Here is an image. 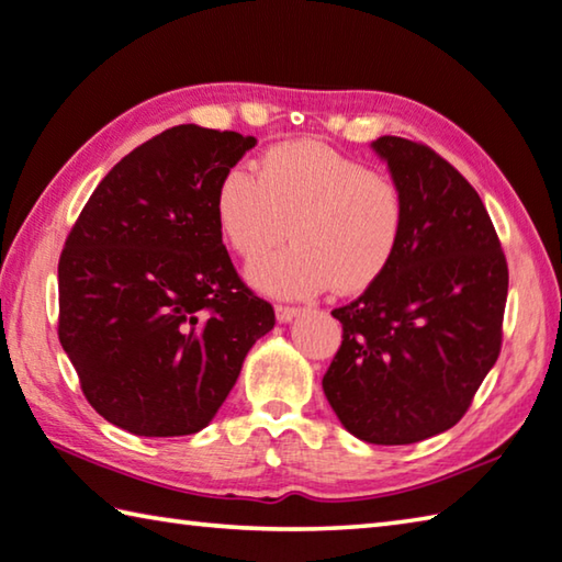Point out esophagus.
Wrapping results in <instances>:
<instances>
[{"label":"esophagus","mask_w":562,"mask_h":562,"mask_svg":"<svg viewBox=\"0 0 562 562\" xmlns=\"http://www.w3.org/2000/svg\"><path fill=\"white\" fill-rule=\"evenodd\" d=\"M297 314L300 307H292V304H274V316H278V322H292Z\"/></svg>","instance_id":"esophagus-1"}]
</instances>
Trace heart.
I'll list each match as a JSON object with an SVG mask.
<instances>
[{
  "instance_id": "b5f03b06",
  "label": "heart",
  "mask_w": 562,
  "mask_h": 562,
  "mask_svg": "<svg viewBox=\"0 0 562 562\" xmlns=\"http://www.w3.org/2000/svg\"><path fill=\"white\" fill-rule=\"evenodd\" d=\"M226 246L255 262L294 238L288 250L250 268L255 288L280 297L369 290L401 250L407 206L391 175L369 169L322 142L294 139L270 147L246 167H231L213 196Z\"/></svg>"
}]
</instances>
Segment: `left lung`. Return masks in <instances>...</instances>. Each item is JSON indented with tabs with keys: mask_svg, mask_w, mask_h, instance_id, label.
Listing matches in <instances>:
<instances>
[{
	"mask_svg": "<svg viewBox=\"0 0 562 562\" xmlns=\"http://www.w3.org/2000/svg\"><path fill=\"white\" fill-rule=\"evenodd\" d=\"M373 149L401 183L407 223L383 278L331 312L344 334L322 387L359 440L413 445L462 420L502 353L508 265L450 161L405 137Z\"/></svg>",
	"mask_w": 562,
	"mask_h": 562,
	"instance_id": "8db88e82",
	"label": "left lung"
}]
</instances>
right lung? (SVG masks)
<instances>
[{
    "instance_id": "obj_1",
    "label": "right lung",
    "mask_w": 562,
    "mask_h": 562,
    "mask_svg": "<svg viewBox=\"0 0 562 562\" xmlns=\"http://www.w3.org/2000/svg\"><path fill=\"white\" fill-rule=\"evenodd\" d=\"M252 147L231 130H165L108 171L68 233L58 339L86 401L132 435L206 427L274 326L213 213L223 171Z\"/></svg>"
}]
</instances>
